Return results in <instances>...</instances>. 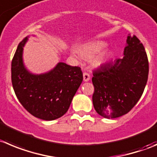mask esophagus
<instances>
[{
	"mask_svg": "<svg viewBox=\"0 0 157 157\" xmlns=\"http://www.w3.org/2000/svg\"><path fill=\"white\" fill-rule=\"evenodd\" d=\"M83 80L84 82H89L90 80V75L88 73H83Z\"/></svg>",
	"mask_w": 157,
	"mask_h": 157,
	"instance_id": "1",
	"label": "esophagus"
}]
</instances>
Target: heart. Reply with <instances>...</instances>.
I'll return each instance as SVG.
<instances>
[{
  "label": "heart",
  "instance_id": "obj_1",
  "mask_svg": "<svg viewBox=\"0 0 157 157\" xmlns=\"http://www.w3.org/2000/svg\"><path fill=\"white\" fill-rule=\"evenodd\" d=\"M107 46L108 44L101 40L90 41L81 44L78 47V53L86 59H90L92 57L91 60L92 65L96 68H100L104 66L109 62L112 55L111 52L109 51L101 52ZM71 54L75 55L74 52H71Z\"/></svg>",
  "mask_w": 157,
  "mask_h": 157
}]
</instances>
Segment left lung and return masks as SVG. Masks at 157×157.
Returning <instances> with one entry per match:
<instances>
[{"instance_id":"left-lung-1","label":"left lung","mask_w":157,"mask_h":157,"mask_svg":"<svg viewBox=\"0 0 157 157\" xmlns=\"http://www.w3.org/2000/svg\"><path fill=\"white\" fill-rule=\"evenodd\" d=\"M148 74L144 46L137 37L129 35L123 57L93 72L92 102L97 113L115 119L129 113L143 95Z\"/></svg>"}]
</instances>
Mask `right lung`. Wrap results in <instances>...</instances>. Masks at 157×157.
<instances>
[{
	"label": "right lung",
	"instance_id": "right-lung-1",
	"mask_svg": "<svg viewBox=\"0 0 157 157\" xmlns=\"http://www.w3.org/2000/svg\"><path fill=\"white\" fill-rule=\"evenodd\" d=\"M28 38L19 43L11 62L13 89L19 102L31 115L46 121L59 119L68 111L82 82V72L79 67L61 62L44 73L29 71L23 60Z\"/></svg>",
	"mask_w": 157,
	"mask_h": 157
}]
</instances>
